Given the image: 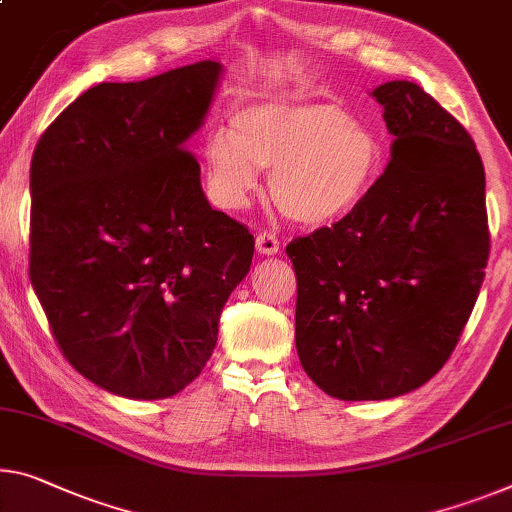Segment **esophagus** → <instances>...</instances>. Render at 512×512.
Masks as SVG:
<instances>
[{
    "label": "esophagus",
    "mask_w": 512,
    "mask_h": 512,
    "mask_svg": "<svg viewBox=\"0 0 512 512\" xmlns=\"http://www.w3.org/2000/svg\"><path fill=\"white\" fill-rule=\"evenodd\" d=\"M256 249L261 251L263 256H274L279 251V238L270 231H263L256 235Z\"/></svg>",
    "instance_id": "obj_1"
}]
</instances>
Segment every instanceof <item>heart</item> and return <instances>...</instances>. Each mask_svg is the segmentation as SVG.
Returning a JSON list of instances; mask_svg holds the SVG:
<instances>
[{"label":"heart","mask_w":512,"mask_h":512,"mask_svg":"<svg viewBox=\"0 0 512 512\" xmlns=\"http://www.w3.org/2000/svg\"><path fill=\"white\" fill-rule=\"evenodd\" d=\"M256 167L270 169V196L290 222L320 226L366 199L382 146L332 102L267 98L233 116L231 135L212 132L206 141L210 190L224 208L245 206Z\"/></svg>","instance_id":"b5f03b06"}]
</instances>
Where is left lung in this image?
Instances as JSON below:
<instances>
[{"label": "left lung", "mask_w": 512, "mask_h": 512, "mask_svg": "<svg viewBox=\"0 0 512 512\" xmlns=\"http://www.w3.org/2000/svg\"><path fill=\"white\" fill-rule=\"evenodd\" d=\"M391 160L334 226L286 247L302 368L338 400H387L446 364L490 256L485 169L469 132L419 84H380Z\"/></svg>", "instance_id": "left-lung-1"}]
</instances>
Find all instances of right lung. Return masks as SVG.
<instances>
[{"mask_svg": "<svg viewBox=\"0 0 512 512\" xmlns=\"http://www.w3.org/2000/svg\"><path fill=\"white\" fill-rule=\"evenodd\" d=\"M222 64L84 91L31 157L29 279L77 373L123 398L176 396L203 371L254 235L212 210L187 139Z\"/></svg>", "mask_w": 512, "mask_h": 512, "instance_id": "add662e5", "label": "right lung"}]
</instances>
